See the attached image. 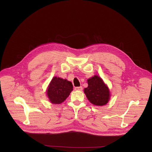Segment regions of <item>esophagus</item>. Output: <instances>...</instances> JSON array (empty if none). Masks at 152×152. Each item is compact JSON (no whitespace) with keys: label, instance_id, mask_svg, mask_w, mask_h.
Here are the masks:
<instances>
[{"label":"esophagus","instance_id":"obj_1","mask_svg":"<svg viewBox=\"0 0 152 152\" xmlns=\"http://www.w3.org/2000/svg\"><path fill=\"white\" fill-rule=\"evenodd\" d=\"M75 90H78V91H82V89H83V88H82V86H77V87H75Z\"/></svg>","mask_w":152,"mask_h":152}]
</instances>
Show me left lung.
<instances>
[{"label":"left lung","instance_id":"8db88e82","mask_svg":"<svg viewBox=\"0 0 152 152\" xmlns=\"http://www.w3.org/2000/svg\"><path fill=\"white\" fill-rule=\"evenodd\" d=\"M88 86L84 93L88 100L96 106H103L109 101L110 94L107 86L98 76L88 79Z\"/></svg>","mask_w":152,"mask_h":152}]
</instances>
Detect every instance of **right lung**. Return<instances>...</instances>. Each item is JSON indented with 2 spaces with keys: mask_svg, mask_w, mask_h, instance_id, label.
<instances>
[{
  "mask_svg": "<svg viewBox=\"0 0 152 152\" xmlns=\"http://www.w3.org/2000/svg\"><path fill=\"white\" fill-rule=\"evenodd\" d=\"M73 90L71 82L54 77L48 89V96L52 103L60 104L66 100Z\"/></svg>",
  "mask_w": 152,
  "mask_h": 152,
  "instance_id": "right-lung-1",
  "label": "right lung"
}]
</instances>
